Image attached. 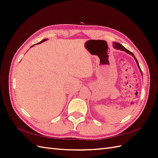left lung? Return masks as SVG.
Listing matches in <instances>:
<instances>
[{
    "label": "left lung",
    "instance_id": "left-lung-1",
    "mask_svg": "<svg viewBox=\"0 0 158 158\" xmlns=\"http://www.w3.org/2000/svg\"><path fill=\"white\" fill-rule=\"evenodd\" d=\"M113 47H114V49H119V50H121V51H125L126 52H127V53L131 55L134 57V59H135V60H136V64H137L138 67V69H139V70H140V73H141V74H142V70H141V69H140V66H139V64H138V60H137L136 58L135 57V56L134 55V54L132 53V52H131L130 51H128L127 49H126V48H125V47H124L121 44H118V43H117V42H114V43H113Z\"/></svg>",
    "mask_w": 158,
    "mask_h": 158
}]
</instances>
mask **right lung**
Wrapping results in <instances>:
<instances>
[{
  "label": "right lung",
  "mask_w": 158,
  "mask_h": 158,
  "mask_svg": "<svg viewBox=\"0 0 158 158\" xmlns=\"http://www.w3.org/2000/svg\"><path fill=\"white\" fill-rule=\"evenodd\" d=\"M46 40H47V39H44V40H43L42 41H41L40 42H39V43H37V44H41V43H43V42H44V41H45ZM35 45H32L31 47H33V46H34Z\"/></svg>",
  "instance_id": "1"
}]
</instances>
